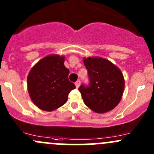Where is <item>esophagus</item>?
<instances>
[{
    "mask_svg": "<svg viewBox=\"0 0 154 154\" xmlns=\"http://www.w3.org/2000/svg\"><path fill=\"white\" fill-rule=\"evenodd\" d=\"M80 85V80H77V81H76V83H75L76 88H79Z\"/></svg>",
    "mask_w": 154,
    "mask_h": 154,
    "instance_id": "esophagus-1",
    "label": "esophagus"
}]
</instances>
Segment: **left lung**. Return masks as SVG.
<instances>
[{
	"mask_svg": "<svg viewBox=\"0 0 154 154\" xmlns=\"http://www.w3.org/2000/svg\"><path fill=\"white\" fill-rule=\"evenodd\" d=\"M89 85L78 88L85 104L97 113L113 109L120 102L125 88V79L121 70L101 57L84 58Z\"/></svg>",
	"mask_w": 154,
	"mask_h": 154,
	"instance_id": "1",
	"label": "left lung"
}]
</instances>
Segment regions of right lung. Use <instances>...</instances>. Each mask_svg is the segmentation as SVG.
<instances>
[{"mask_svg": "<svg viewBox=\"0 0 154 154\" xmlns=\"http://www.w3.org/2000/svg\"><path fill=\"white\" fill-rule=\"evenodd\" d=\"M65 57L47 56L38 62L27 76V88L31 100L44 111H53L66 103L75 85L69 81V70L64 66Z\"/></svg>", "mask_w": 154, "mask_h": 154, "instance_id": "right-lung-1", "label": "right lung"}]
</instances>
